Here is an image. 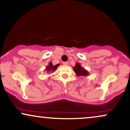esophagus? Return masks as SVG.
Wrapping results in <instances>:
<instances>
[{"label": "esophagus", "mask_w": 130, "mask_h": 130, "mask_svg": "<svg viewBox=\"0 0 130 130\" xmlns=\"http://www.w3.org/2000/svg\"><path fill=\"white\" fill-rule=\"evenodd\" d=\"M63 65H68V62H63Z\"/></svg>", "instance_id": "34e87169"}]
</instances>
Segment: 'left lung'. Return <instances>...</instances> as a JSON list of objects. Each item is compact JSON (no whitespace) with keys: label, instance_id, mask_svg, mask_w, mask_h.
Here are the masks:
<instances>
[{"label":"left lung","instance_id":"obj_1","mask_svg":"<svg viewBox=\"0 0 130 130\" xmlns=\"http://www.w3.org/2000/svg\"><path fill=\"white\" fill-rule=\"evenodd\" d=\"M73 70L77 76H87L89 74V71L81 67L80 64L77 62L76 63L75 67H73Z\"/></svg>","mask_w":130,"mask_h":130}]
</instances>
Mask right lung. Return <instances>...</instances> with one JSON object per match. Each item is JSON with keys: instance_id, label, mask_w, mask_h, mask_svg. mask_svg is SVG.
<instances>
[{"instance_id": "1", "label": "right lung", "mask_w": 130, "mask_h": 130, "mask_svg": "<svg viewBox=\"0 0 130 130\" xmlns=\"http://www.w3.org/2000/svg\"><path fill=\"white\" fill-rule=\"evenodd\" d=\"M59 65H60V64H57L56 65H53V63H52V62H50L48 64V65L46 67L45 70L46 71H47L48 73H50V74L51 73L54 72Z\"/></svg>"}]
</instances>
